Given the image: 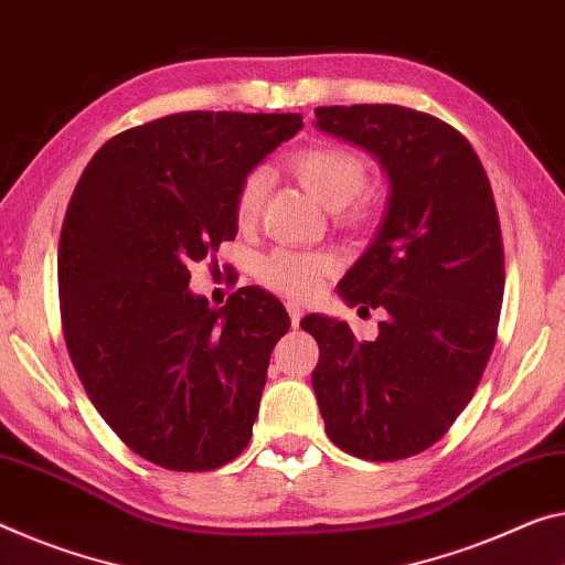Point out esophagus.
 Returning a JSON list of instances; mask_svg holds the SVG:
<instances>
[{
	"mask_svg": "<svg viewBox=\"0 0 565 565\" xmlns=\"http://www.w3.org/2000/svg\"><path fill=\"white\" fill-rule=\"evenodd\" d=\"M288 312H290V323H292V328H298L300 326V320H302V306L300 302H295V300H290L288 302Z\"/></svg>",
	"mask_w": 565,
	"mask_h": 565,
	"instance_id": "obj_1",
	"label": "esophagus"
}]
</instances>
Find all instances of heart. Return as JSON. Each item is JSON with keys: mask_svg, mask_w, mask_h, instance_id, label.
<instances>
[{"mask_svg": "<svg viewBox=\"0 0 565 565\" xmlns=\"http://www.w3.org/2000/svg\"><path fill=\"white\" fill-rule=\"evenodd\" d=\"M292 177L306 186V192L326 210H343L366 189V167L359 156L338 146H310L288 159ZM267 189L265 171H249L237 189L234 214L239 224L257 220ZM333 270V259L320 253H292L273 249L257 263V275L267 288L288 298H310L320 288L323 277Z\"/></svg>", "mask_w": 565, "mask_h": 565, "instance_id": "obj_1", "label": "heart"}]
</instances>
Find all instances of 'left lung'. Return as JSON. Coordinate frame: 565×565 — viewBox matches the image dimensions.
<instances>
[{
	"label": "left lung",
	"mask_w": 565,
	"mask_h": 565,
	"mask_svg": "<svg viewBox=\"0 0 565 565\" xmlns=\"http://www.w3.org/2000/svg\"><path fill=\"white\" fill-rule=\"evenodd\" d=\"M316 128L366 151L388 181L381 224L338 295L384 308L376 341L345 320L306 316L318 341L312 371L326 431L371 462L419 455L475 394L488 366L505 290L492 189L467 138L402 106H323Z\"/></svg>",
	"instance_id": "8db88e82"
}]
</instances>
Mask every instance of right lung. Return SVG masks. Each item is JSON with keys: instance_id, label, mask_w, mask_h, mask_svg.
Returning a JSON list of instances; mask_svg holds the SVG:
<instances>
[{"instance_id": "obj_1", "label": "right lung", "mask_w": 565, "mask_h": 565, "mask_svg": "<svg viewBox=\"0 0 565 565\" xmlns=\"http://www.w3.org/2000/svg\"><path fill=\"white\" fill-rule=\"evenodd\" d=\"M300 128V113H173L113 136L73 192L57 253L67 353L108 427L167 470H216L253 437L288 310L253 285L214 310L189 265L237 237L242 179Z\"/></svg>"}]
</instances>
